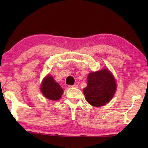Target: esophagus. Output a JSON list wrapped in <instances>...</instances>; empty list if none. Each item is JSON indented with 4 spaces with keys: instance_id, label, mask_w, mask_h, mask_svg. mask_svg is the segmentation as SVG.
Masks as SVG:
<instances>
[{
    "instance_id": "34e87169",
    "label": "esophagus",
    "mask_w": 148,
    "mask_h": 148,
    "mask_svg": "<svg viewBox=\"0 0 148 148\" xmlns=\"http://www.w3.org/2000/svg\"><path fill=\"white\" fill-rule=\"evenodd\" d=\"M70 87H71V88H77V87H78V86L76 84H74V85H73V86H70Z\"/></svg>"
}]
</instances>
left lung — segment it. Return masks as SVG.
<instances>
[{"mask_svg":"<svg viewBox=\"0 0 148 148\" xmlns=\"http://www.w3.org/2000/svg\"><path fill=\"white\" fill-rule=\"evenodd\" d=\"M87 81V86L84 89V93L87 102L91 106H104L111 101L116 91V79L107 69L91 72Z\"/></svg>","mask_w":148,"mask_h":148,"instance_id":"obj_1","label":"left lung"}]
</instances>
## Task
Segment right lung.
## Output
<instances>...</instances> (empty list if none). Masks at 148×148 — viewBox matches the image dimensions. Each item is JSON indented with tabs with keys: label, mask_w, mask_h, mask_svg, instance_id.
Wrapping results in <instances>:
<instances>
[{
	"label": "right lung",
	"mask_w": 148,
	"mask_h": 148,
	"mask_svg": "<svg viewBox=\"0 0 148 148\" xmlns=\"http://www.w3.org/2000/svg\"><path fill=\"white\" fill-rule=\"evenodd\" d=\"M40 90L44 96L51 101H58L63 93V90L60 85L49 74L44 78Z\"/></svg>",
	"instance_id": "1"
}]
</instances>
